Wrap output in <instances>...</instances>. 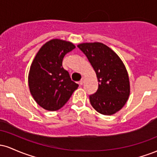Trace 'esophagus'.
<instances>
[{"mask_svg": "<svg viewBox=\"0 0 157 157\" xmlns=\"http://www.w3.org/2000/svg\"><path fill=\"white\" fill-rule=\"evenodd\" d=\"M84 82H85V78H84V77H82V79H81V80H80L79 83H80V85H82L84 83Z\"/></svg>", "mask_w": 157, "mask_h": 157, "instance_id": "obj_1", "label": "esophagus"}]
</instances>
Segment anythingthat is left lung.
Listing matches in <instances>:
<instances>
[{
    "instance_id": "left-lung-1",
    "label": "left lung",
    "mask_w": 157,
    "mask_h": 157,
    "mask_svg": "<svg viewBox=\"0 0 157 157\" xmlns=\"http://www.w3.org/2000/svg\"><path fill=\"white\" fill-rule=\"evenodd\" d=\"M87 57L98 80V89L89 96L97 112L112 115L123 107L130 94L128 75L123 63L113 50L102 43L77 46Z\"/></svg>"
}]
</instances>
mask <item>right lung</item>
Returning <instances> with one entry per match:
<instances>
[{
  "label": "right lung",
  "instance_id": "1",
  "mask_svg": "<svg viewBox=\"0 0 157 157\" xmlns=\"http://www.w3.org/2000/svg\"><path fill=\"white\" fill-rule=\"evenodd\" d=\"M75 48L70 42L52 40L40 48L32 62L29 74L30 92L44 109H61L79 86L62 66L64 56Z\"/></svg>",
  "mask_w": 157,
  "mask_h": 157
}]
</instances>
